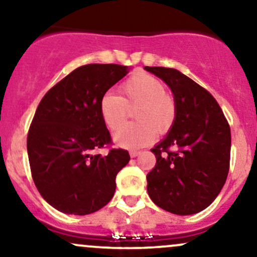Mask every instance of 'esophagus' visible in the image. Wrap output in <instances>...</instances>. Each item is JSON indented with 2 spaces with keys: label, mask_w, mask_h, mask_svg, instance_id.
<instances>
[{
  "label": "esophagus",
  "mask_w": 257,
  "mask_h": 257,
  "mask_svg": "<svg viewBox=\"0 0 257 257\" xmlns=\"http://www.w3.org/2000/svg\"><path fill=\"white\" fill-rule=\"evenodd\" d=\"M129 155H131V157H132V158H135V157H138L139 155H140V152H139V151H135V150H134V151H131V152H129Z\"/></svg>",
  "instance_id": "obj_1"
}]
</instances>
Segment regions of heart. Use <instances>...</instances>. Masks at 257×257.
I'll return each mask as SVG.
<instances>
[{
    "mask_svg": "<svg viewBox=\"0 0 257 257\" xmlns=\"http://www.w3.org/2000/svg\"><path fill=\"white\" fill-rule=\"evenodd\" d=\"M122 96L105 93L100 100V116L105 125L116 131L126 119L129 108H135L138 122L123 125L114 134L117 145L140 149L155 141L157 134L172 128L176 117V104L161 79L149 73H137L120 85Z\"/></svg>",
    "mask_w": 257,
    "mask_h": 257,
    "instance_id": "obj_1",
    "label": "heart"
}]
</instances>
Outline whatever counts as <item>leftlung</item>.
Returning a JSON list of instances; mask_svg holds the SVG:
<instances>
[{"instance_id": "left-lung-1", "label": "left lung", "mask_w": 257, "mask_h": 257, "mask_svg": "<svg viewBox=\"0 0 257 257\" xmlns=\"http://www.w3.org/2000/svg\"><path fill=\"white\" fill-rule=\"evenodd\" d=\"M145 70L169 85L176 104L169 134L151 150L156 166L146 176L147 192L169 213H199L219 196L228 175L229 124L214 96L193 79L169 67Z\"/></svg>"}]
</instances>
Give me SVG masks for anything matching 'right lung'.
<instances>
[{"label": "right lung", "instance_id": "add662e5", "mask_svg": "<svg viewBox=\"0 0 257 257\" xmlns=\"http://www.w3.org/2000/svg\"><path fill=\"white\" fill-rule=\"evenodd\" d=\"M131 71L117 64L79 66L46 93L28 133L31 175L38 192L65 214L87 215L110 202L116 176L128 164L126 150L111 149L100 100Z\"/></svg>", "mask_w": 257, "mask_h": 257}]
</instances>
